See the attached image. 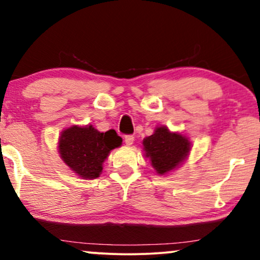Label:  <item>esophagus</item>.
<instances>
[{
  "label": "esophagus",
  "mask_w": 260,
  "mask_h": 260,
  "mask_svg": "<svg viewBox=\"0 0 260 260\" xmlns=\"http://www.w3.org/2000/svg\"><path fill=\"white\" fill-rule=\"evenodd\" d=\"M134 142V137L133 136H126L124 137V143H126V145H128V147H131V145L133 144Z\"/></svg>",
  "instance_id": "34e87169"
}]
</instances>
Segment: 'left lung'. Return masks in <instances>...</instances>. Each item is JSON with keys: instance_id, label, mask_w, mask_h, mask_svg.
<instances>
[{"instance_id": "8db88e82", "label": "left lung", "mask_w": 260, "mask_h": 260, "mask_svg": "<svg viewBox=\"0 0 260 260\" xmlns=\"http://www.w3.org/2000/svg\"><path fill=\"white\" fill-rule=\"evenodd\" d=\"M192 149L189 138L180 132H171L166 126H157L151 136L143 139L144 156L149 157L157 175L165 176L177 170L187 160Z\"/></svg>"}]
</instances>
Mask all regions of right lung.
I'll return each instance as SVG.
<instances>
[{
	"label": "right lung",
	"instance_id": "1",
	"mask_svg": "<svg viewBox=\"0 0 260 260\" xmlns=\"http://www.w3.org/2000/svg\"><path fill=\"white\" fill-rule=\"evenodd\" d=\"M61 160L83 180H95L101 175L104 161L113 149L121 147L122 138L115 129L100 132L91 124L66 128L58 137Z\"/></svg>",
	"mask_w": 260,
	"mask_h": 260
}]
</instances>
